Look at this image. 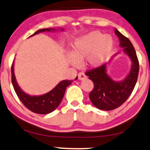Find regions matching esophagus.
<instances>
[{
    "mask_svg": "<svg viewBox=\"0 0 150 150\" xmlns=\"http://www.w3.org/2000/svg\"><path fill=\"white\" fill-rule=\"evenodd\" d=\"M78 78L79 80H84V79H86V76L83 72H80V73H79L78 74Z\"/></svg>",
    "mask_w": 150,
    "mask_h": 150,
    "instance_id": "1",
    "label": "esophagus"
}]
</instances>
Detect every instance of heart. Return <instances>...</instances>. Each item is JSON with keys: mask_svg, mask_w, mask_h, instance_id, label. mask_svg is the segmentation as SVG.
Returning a JSON list of instances; mask_svg holds the SVG:
<instances>
[{"mask_svg": "<svg viewBox=\"0 0 150 150\" xmlns=\"http://www.w3.org/2000/svg\"><path fill=\"white\" fill-rule=\"evenodd\" d=\"M112 48V40L109 35H103L99 31H92L77 39L71 49L68 60L71 64L86 58L90 67H98L108 58Z\"/></svg>", "mask_w": 150, "mask_h": 150, "instance_id": "b5f03b06", "label": "heart"}]
</instances>
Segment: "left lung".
I'll return each instance as SVG.
<instances>
[{"label":"left lung","instance_id":"left-lung-1","mask_svg":"<svg viewBox=\"0 0 150 150\" xmlns=\"http://www.w3.org/2000/svg\"><path fill=\"white\" fill-rule=\"evenodd\" d=\"M115 33L119 38L120 47L132 61L128 76L120 82L113 81L106 74V64L86 72V75L94 83L93 89L89 94L90 101L97 108L103 110H113L127 101L134 89L139 72V62L132 42L116 28Z\"/></svg>","mask_w":150,"mask_h":150}]
</instances>
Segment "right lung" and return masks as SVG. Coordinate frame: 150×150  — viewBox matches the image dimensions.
<instances>
[{
    "label": "right lung",
    "mask_w": 150,
    "mask_h": 150,
    "mask_svg": "<svg viewBox=\"0 0 150 150\" xmlns=\"http://www.w3.org/2000/svg\"><path fill=\"white\" fill-rule=\"evenodd\" d=\"M52 30L53 29H41V30L36 31L31 36L40 33ZM11 73H12V83L13 87L18 99L28 110L38 114L49 113L58 108L64 97L67 87L72 83V81L71 80H64L59 83L51 91L45 95L41 96H30L22 91L17 85L14 74V62L12 64ZM75 79H77V77H76Z\"/></svg>",
    "instance_id": "obj_1"
}]
</instances>
